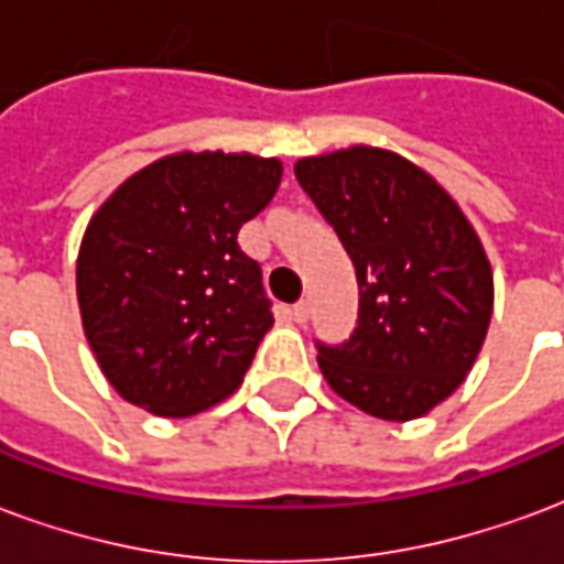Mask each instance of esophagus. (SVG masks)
I'll return each mask as SVG.
<instances>
[{
    "instance_id": "1",
    "label": "esophagus",
    "mask_w": 564,
    "mask_h": 564,
    "mask_svg": "<svg viewBox=\"0 0 564 564\" xmlns=\"http://www.w3.org/2000/svg\"><path fill=\"white\" fill-rule=\"evenodd\" d=\"M291 315H294V322H297V324L310 322V315H312L310 300H300V303H294V310H291Z\"/></svg>"
}]
</instances>
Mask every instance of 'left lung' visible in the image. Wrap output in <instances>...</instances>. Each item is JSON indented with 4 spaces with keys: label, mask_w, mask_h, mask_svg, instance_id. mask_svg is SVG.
Returning <instances> with one entry per match:
<instances>
[{
    "label": "left lung",
    "mask_w": 564,
    "mask_h": 564,
    "mask_svg": "<svg viewBox=\"0 0 564 564\" xmlns=\"http://www.w3.org/2000/svg\"><path fill=\"white\" fill-rule=\"evenodd\" d=\"M351 254V339L318 345L336 397L381 421H414L475 367L492 315V267L445 186L400 152L355 143L294 164Z\"/></svg>",
    "instance_id": "8db88e82"
}]
</instances>
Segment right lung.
Listing matches in <instances>:
<instances>
[{"mask_svg":"<svg viewBox=\"0 0 564 564\" xmlns=\"http://www.w3.org/2000/svg\"><path fill=\"white\" fill-rule=\"evenodd\" d=\"M279 183V159L183 150L131 174L93 213L77 303L86 343L122 400L192 417L240 388L273 312L237 234Z\"/></svg>","mask_w":564,"mask_h":564,"instance_id":"right-lung-1","label":"right lung"}]
</instances>
